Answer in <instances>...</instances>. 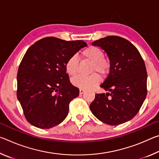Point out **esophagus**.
I'll return each instance as SVG.
<instances>
[{"instance_id": "34e87169", "label": "esophagus", "mask_w": 159, "mask_h": 159, "mask_svg": "<svg viewBox=\"0 0 159 159\" xmlns=\"http://www.w3.org/2000/svg\"><path fill=\"white\" fill-rule=\"evenodd\" d=\"M79 93H80V95H82V94H83V93H85V90H83V89H80V90H79Z\"/></svg>"}]
</instances>
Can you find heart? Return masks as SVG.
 <instances>
[{
  "instance_id": "heart-1",
  "label": "heart",
  "mask_w": 159,
  "mask_h": 159,
  "mask_svg": "<svg viewBox=\"0 0 159 159\" xmlns=\"http://www.w3.org/2000/svg\"><path fill=\"white\" fill-rule=\"evenodd\" d=\"M82 57L92 62L91 73H94L89 76H79L74 77L71 83L74 86L81 89H90L98 85L100 82V78L98 73L102 76H105L108 73L110 68L109 61L104 58L103 50L96 46H89L83 51ZM66 73L74 76L79 71V59L76 55L70 57L65 64Z\"/></svg>"
}]
</instances>
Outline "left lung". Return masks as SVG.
Segmentation results:
<instances>
[{
    "label": "left lung",
    "instance_id": "8db88e82",
    "mask_svg": "<svg viewBox=\"0 0 159 159\" xmlns=\"http://www.w3.org/2000/svg\"><path fill=\"white\" fill-rule=\"evenodd\" d=\"M92 45L105 51L110 71L100 85L107 93L95 94L90 110L102 122L111 125L122 124L134 117L146 98L144 61L135 46L121 37L107 36Z\"/></svg>",
    "mask_w": 159,
    "mask_h": 159
}]
</instances>
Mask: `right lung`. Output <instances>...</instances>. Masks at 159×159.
Listing matches in <instances>:
<instances>
[{"instance_id":"right-lung-1","label":"right lung","mask_w":159,"mask_h":159,"mask_svg":"<svg viewBox=\"0 0 159 159\" xmlns=\"http://www.w3.org/2000/svg\"><path fill=\"white\" fill-rule=\"evenodd\" d=\"M86 46L83 41L46 37L29 48L17 71V96L32 125L50 128L65 119L70 102L79 95L70 83L65 64Z\"/></svg>"}]
</instances>
